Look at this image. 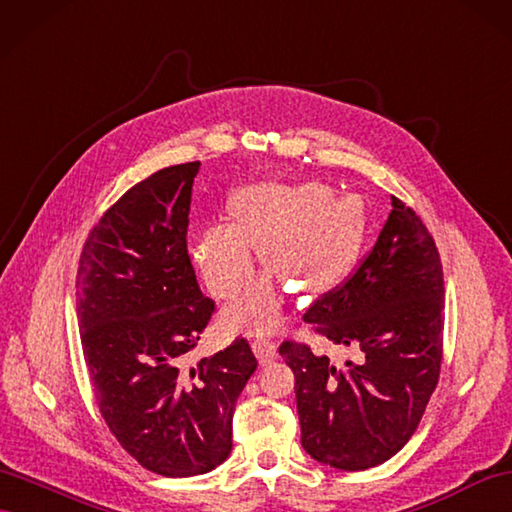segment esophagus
Returning <instances> with one entry per match:
<instances>
[{"instance_id": "1", "label": "esophagus", "mask_w": 512, "mask_h": 512, "mask_svg": "<svg viewBox=\"0 0 512 512\" xmlns=\"http://www.w3.org/2000/svg\"><path fill=\"white\" fill-rule=\"evenodd\" d=\"M252 350H254V354H256L260 365H269L271 360L278 356L276 343H273L271 339H265V336H260V339H256V341L252 343Z\"/></svg>"}]
</instances>
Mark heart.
Masks as SVG:
<instances>
[{"mask_svg":"<svg viewBox=\"0 0 512 512\" xmlns=\"http://www.w3.org/2000/svg\"><path fill=\"white\" fill-rule=\"evenodd\" d=\"M234 226L215 223L195 236L193 258L219 299L239 293L254 271L252 245L263 263L299 291L319 293L352 267L363 241V208L350 195L319 184H256L232 197ZM282 319V299L269 278L254 282L228 308L234 330L269 332Z\"/></svg>","mask_w":512,"mask_h":512,"instance_id":"obj_1","label":"heart"}]
</instances>
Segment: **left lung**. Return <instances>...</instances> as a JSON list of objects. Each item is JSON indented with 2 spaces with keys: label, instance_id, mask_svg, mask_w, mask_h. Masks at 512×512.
<instances>
[{
  "label": "left lung",
  "instance_id": "obj_1",
  "mask_svg": "<svg viewBox=\"0 0 512 512\" xmlns=\"http://www.w3.org/2000/svg\"><path fill=\"white\" fill-rule=\"evenodd\" d=\"M393 210L356 269L306 308L304 321L360 358L330 363L284 341L295 373L304 450L323 465L363 471L415 434L443 360V265L430 230L391 195Z\"/></svg>",
  "mask_w": 512,
  "mask_h": 512
}]
</instances>
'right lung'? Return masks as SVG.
Instances as JSON below:
<instances>
[{
    "mask_svg": "<svg viewBox=\"0 0 512 512\" xmlns=\"http://www.w3.org/2000/svg\"><path fill=\"white\" fill-rule=\"evenodd\" d=\"M199 162L165 167L123 193L86 236L76 289L93 395L143 469L189 478L232 450V415L258 363L247 339L193 360L215 315L186 249Z\"/></svg>",
    "mask_w": 512,
    "mask_h": 512,
    "instance_id": "right-lung-1",
    "label": "right lung"
}]
</instances>
